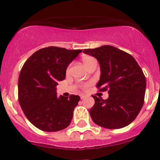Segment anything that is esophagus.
I'll return each mask as SVG.
<instances>
[{
	"mask_svg": "<svg viewBox=\"0 0 160 160\" xmlns=\"http://www.w3.org/2000/svg\"><path fill=\"white\" fill-rule=\"evenodd\" d=\"M86 95H84V94H82V95H80V98H81V99H84L85 98H86Z\"/></svg>",
	"mask_w": 160,
	"mask_h": 160,
	"instance_id": "obj_1",
	"label": "esophagus"
}]
</instances>
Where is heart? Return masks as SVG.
Instances as JSON below:
<instances>
[{
	"mask_svg": "<svg viewBox=\"0 0 160 160\" xmlns=\"http://www.w3.org/2000/svg\"><path fill=\"white\" fill-rule=\"evenodd\" d=\"M95 59H93V57H91V56H84L83 58H82V61H83V63L84 64L85 67H86L87 65H88L90 62H93V61ZM83 88H86V85H84Z\"/></svg>",
	"mask_w": 160,
	"mask_h": 160,
	"instance_id": "b5f03b06",
	"label": "heart"
}]
</instances>
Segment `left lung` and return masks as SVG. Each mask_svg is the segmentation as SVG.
Instances as JSON below:
<instances>
[{
  "label": "left lung",
  "instance_id": "8db88e82",
  "mask_svg": "<svg viewBox=\"0 0 160 160\" xmlns=\"http://www.w3.org/2000/svg\"><path fill=\"white\" fill-rule=\"evenodd\" d=\"M83 52L99 62L101 77L97 87L109 94L106 100L93 96L95 104L90 110L93 122L109 129L128 125L144 104L146 81L141 67L133 56L114 46L86 49Z\"/></svg>",
  "mask_w": 160,
  "mask_h": 160
}]
</instances>
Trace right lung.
<instances>
[{
    "label": "right lung",
    "instance_id": "right-lung-1",
    "mask_svg": "<svg viewBox=\"0 0 160 160\" xmlns=\"http://www.w3.org/2000/svg\"><path fill=\"white\" fill-rule=\"evenodd\" d=\"M82 52L49 46L32 55L22 67L18 78V101L31 123L45 132H57L70 125L78 95L59 96L58 82L66 77L67 67Z\"/></svg>",
    "mask_w": 160,
    "mask_h": 160
}]
</instances>
